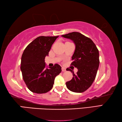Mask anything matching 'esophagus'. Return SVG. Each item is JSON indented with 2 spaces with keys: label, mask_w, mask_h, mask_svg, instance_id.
Instances as JSON below:
<instances>
[{
  "label": "esophagus",
  "mask_w": 122,
  "mask_h": 122,
  "mask_svg": "<svg viewBox=\"0 0 122 122\" xmlns=\"http://www.w3.org/2000/svg\"><path fill=\"white\" fill-rule=\"evenodd\" d=\"M66 71V69L65 68H62V71Z\"/></svg>",
  "instance_id": "34e87169"
}]
</instances>
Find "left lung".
Listing matches in <instances>:
<instances>
[{"instance_id": "left-lung-1", "label": "left lung", "mask_w": 122, "mask_h": 122, "mask_svg": "<svg viewBox=\"0 0 122 122\" xmlns=\"http://www.w3.org/2000/svg\"><path fill=\"white\" fill-rule=\"evenodd\" d=\"M62 36L73 40L75 45L71 65L78 69L76 74L71 69H66L71 71L73 76L71 81L66 82V86L73 92H83L95 79L100 64L98 50L90 38L79 32L69 33Z\"/></svg>"}]
</instances>
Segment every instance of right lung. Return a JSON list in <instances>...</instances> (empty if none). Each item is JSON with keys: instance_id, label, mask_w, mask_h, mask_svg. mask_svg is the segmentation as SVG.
I'll list each match as a JSON object with an SVG mask.
<instances>
[{"instance_id": "right-lung-1", "label": "right lung", "mask_w": 122, "mask_h": 122, "mask_svg": "<svg viewBox=\"0 0 122 122\" xmlns=\"http://www.w3.org/2000/svg\"><path fill=\"white\" fill-rule=\"evenodd\" d=\"M56 36H40L25 49L21 60L20 69L22 78L28 89L36 94H44L52 89L55 77L61 72V67L55 64L46 68L45 59L48 56Z\"/></svg>"}]
</instances>
